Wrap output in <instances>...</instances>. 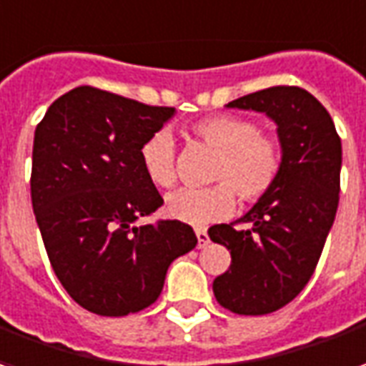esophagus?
<instances>
[{"label":"esophagus","mask_w":366,"mask_h":366,"mask_svg":"<svg viewBox=\"0 0 366 366\" xmlns=\"http://www.w3.org/2000/svg\"><path fill=\"white\" fill-rule=\"evenodd\" d=\"M196 237H198V247H206L209 244L208 232L206 227H196Z\"/></svg>","instance_id":"obj_1"}]
</instances>
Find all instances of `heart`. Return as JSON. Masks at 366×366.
Returning <instances> with one entry per match:
<instances>
[{"mask_svg": "<svg viewBox=\"0 0 366 366\" xmlns=\"http://www.w3.org/2000/svg\"><path fill=\"white\" fill-rule=\"evenodd\" d=\"M192 134L218 150L208 188H180L166 198L168 218L204 226L229 216L236 194L247 204L263 200L280 180L285 150L277 137L239 114H212L192 124ZM176 148L168 132L150 134L139 148V162L148 182L170 188L176 182Z\"/></svg>", "mask_w": 366, "mask_h": 366, "instance_id": "1", "label": "heart"}]
</instances>
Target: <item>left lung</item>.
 <instances>
[{"label": "left lung", "mask_w": 366, "mask_h": 366, "mask_svg": "<svg viewBox=\"0 0 366 366\" xmlns=\"http://www.w3.org/2000/svg\"><path fill=\"white\" fill-rule=\"evenodd\" d=\"M227 107L265 112L277 124L285 162L275 188L244 218L208 229L232 254L214 295L237 315H267L297 297L315 272L339 206L341 139L325 107L299 86H269Z\"/></svg>", "instance_id": "8db88e82"}]
</instances>
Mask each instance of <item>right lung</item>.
Wrapping results in <instances>:
<instances>
[{
    "label": "right lung",
    "instance_id": "1",
    "mask_svg": "<svg viewBox=\"0 0 366 366\" xmlns=\"http://www.w3.org/2000/svg\"><path fill=\"white\" fill-rule=\"evenodd\" d=\"M174 112L76 86L35 129V219L57 280L91 313L122 317L152 305L170 263L198 244L178 219L137 224L164 204L142 172L139 148Z\"/></svg>",
    "mask_w": 366,
    "mask_h": 366
}]
</instances>
